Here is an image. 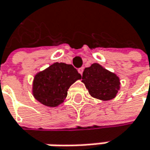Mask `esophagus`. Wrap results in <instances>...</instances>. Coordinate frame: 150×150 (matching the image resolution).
<instances>
[{
  "label": "esophagus",
  "instance_id": "34e87169",
  "mask_svg": "<svg viewBox=\"0 0 150 150\" xmlns=\"http://www.w3.org/2000/svg\"><path fill=\"white\" fill-rule=\"evenodd\" d=\"M78 71H79V73L82 75V74H83V71H84V68H83V67H81V68H79V70H78Z\"/></svg>",
  "mask_w": 150,
  "mask_h": 150
}]
</instances>
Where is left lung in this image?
Wrapping results in <instances>:
<instances>
[{"label": "left lung", "instance_id": "8db88e82", "mask_svg": "<svg viewBox=\"0 0 150 150\" xmlns=\"http://www.w3.org/2000/svg\"><path fill=\"white\" fill-rule=\"evenodd\" d=\"M82 82L91 97L103 101L114 98L120 90L119 78L98 63L84 69Z\"/></svg>", "mask_w": 150, "mask_h": 150}]
</instances>
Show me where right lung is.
Returning <instances> with one entry per match:
<instances>
[{
    "label": "right lung",
    "mask_w": 150,
    "mask_h": 150,
    "mask_svg": "<svg viewBox=\"0 0 150 150\" xmlns=\"http://www.w3.org/2000/svg\"><path fill=\"white\" fill-rule=\"evenodd\" d=\"M80 79L71 65L56 62L34 76L33 95L40 103L56 107L66 99L70 86Z\"/></svg>",
    "instance_id": "right-lung-1"
}]
</instances>
